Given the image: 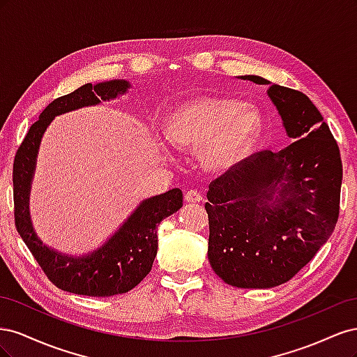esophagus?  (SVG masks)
<instances>
[{"mask_svg": "<svg viewBox=\"0 0 357 357\" xmlns=\"http://www.w3.org/2000/svg\"><path fill=\"white\" fill-rule=\"evenodd\" d=\"M185 201L186 202H201L202 201V195L201 193L198 192V190H195V189H190V190H188L186 193H185Z\"/></svg>", "mask_w": 357, "mask_h": 357, "instance_id": "1", "label": "esophagus"}]
</instances>
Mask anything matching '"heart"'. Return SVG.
I'll return each mask as SVG.
<instances>
[{"label": "heart", "mask_w": 357, "mask_h": 357, "mask_svg": "<svg viewBox=\"0 0 357 357\" xmlns=\"http://www.w3.org/2000/svg\"><path fill=\"white\" fill-rule=\"evenodd\" d=\"M261 126V114L250 105L222 96H198L168 114L165 134L181 149L202 146V164L219 171L231 168L247 153Z\"/></svg>", "instance_id": "obj_1"}]
</instances>
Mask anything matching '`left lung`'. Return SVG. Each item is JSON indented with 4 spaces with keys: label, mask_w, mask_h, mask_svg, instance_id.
Listing matches in <instances>:
<instances>
[{
    "label": "left lung",
    "mask_w": 357,
    "mask_h": 357,
    "mask_svg": "<svg viewBox=\"0 0 357 357\" xmlns=\"http://www.w3.org/2000/svg\"><path fill=\"white\" fill-rule=\"evenodd\" d=\"M268 84L291 144L262 150L208 186V261L225 283L241 289L283 284L332 235L340 214V149L305 93Z\"/></svg>",
    "instance_id": "8db88e82"
}]
</instances>
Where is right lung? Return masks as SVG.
<instances>
[{"label":"right lung","mask_w":357,"mask_h":357,"mask_svg":"<svg viewBox=\"0 0 357 357\" xmlns=\"http://www.w3.org/2000/svg\"><path fill=\"white\" fill-rule=\"evenodd\" d=\"M126 80L86 83L52 101L32 123L13 164L15 223L43 271L56 287L75 295L113 296L134 289L150 273L158 253V225L183 205L180 189L144 199L109 240L84 256L59 253L43 244L29 218V192L43 134L55 116L126 93Z\"/></svg>","instance_id":"right-lung-1"}]
</instances>
